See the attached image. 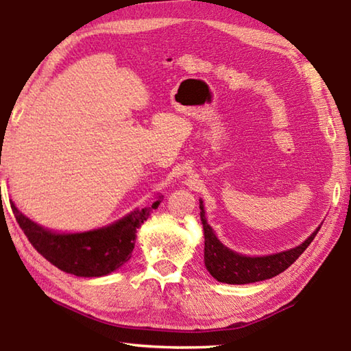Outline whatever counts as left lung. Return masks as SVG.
I'll return each instance as SVG.
<instances>
[{
    "label": "left lung",
    "instance_id": "1",
    "mask_svg": "<svg viewBox=\"0 0 351 351\" xmlns=\"http://www.w3.org/2000/svg\"><path fill=\"white\" fill-rule=\"evenodd\" d=\"M199 210L204 230L206 269L218 282L229 285H246L278 276L300 257L320 229L319 226L305 241H302L299 246L287 249V251L268 255H245L232 251L218 240L210 224L207 223L203 199H199Z\"/></svg>",
    "mask_w": 351,
    "mask_h": 351
}]
</instances>
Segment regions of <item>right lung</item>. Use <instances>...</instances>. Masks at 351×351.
Wrapping results in <instances>:
<instances>
[{
    "label": "right lung",
    "mask_w": 351,
    "mask_h": 351,
    "mask_svg": "<svg viewBox=\"0 0 351 351\" xmlns=\"http://www.w3.org/2000/svg\"><path fill=\"white\" fill-rule=\"evenodd\" d=\"M159 203L161 197L152 206L138 207L114 223L83 232H56L32 221L14 201L10 207L27 240L47 261L77 277H104L132 258L138 229Z\"/></svg>",
    "instance_id": "1"
}]
</instances>
